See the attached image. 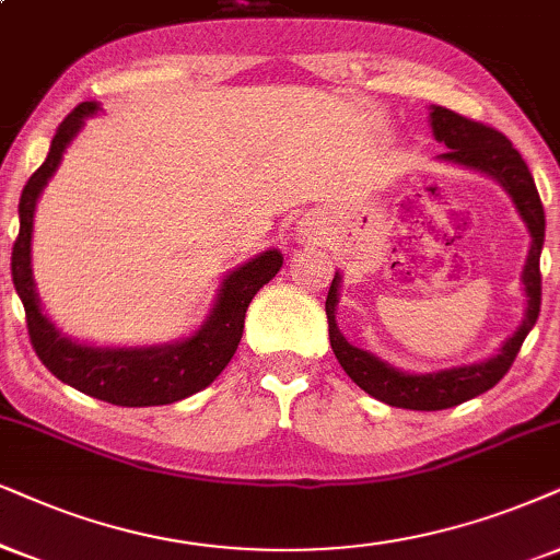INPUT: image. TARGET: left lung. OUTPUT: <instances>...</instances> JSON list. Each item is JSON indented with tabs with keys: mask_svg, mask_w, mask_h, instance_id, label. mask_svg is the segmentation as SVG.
I'll use <instances>...</instances> for the list:
<instances>
[{
	"mask_svg": "<svg viewBox=\"0 0 560 560\" xmlns=\"http://www.w3.org/2000/svg\"><path fill=\"white\" fill-rule=\"evenodd\" d=\"M429 121L431 131H434V139L447 144V152L439 154V160L478 170V173H486L491 175L493 180H499L506 194L512 196L522 222L527 224L533 243H529L527 264L522 268V284H525L527 294L525 320H522L520 328L514 330V336H509L497 357L486 359V362L452 366V370H439L429 374L400 372L387 362H382L374 353L346 341L336 323L341 273L332 276L328 300H325V315H328L330 346L338 364H341L343 372L349 374L364 393H370L372 398L387 402V406L410 410L452 408L476 398L480 393L491 390V387L509 372V366L514 364L527 332L533 330V325L537 323L542 294L540 253L545 243V211L527 162L522 160V154L514 150L512 141H509L504 133L491 129V126L470 121V118L459 116V113L450 108H442V105H431Z\"/></svg>",
	"mask_w": 560,
	"mask_h": 560,
	"instance_id": "8db88e82",
	"label": "left lung"
}]
</instances>
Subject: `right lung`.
Wrapping results in <instances>:
<instances>
[{"instance_id":"obj_1","label":"right lung","mask_w":560,"mask_h":560,"mask_svg":"<svg viewBox=\"0 0 560 560\" xmlns=\"http://www.w3.org/2000/svg\"><path fill=\"white\" fill-rule=\"evenodd\" d=\"M97 110L101 105L92 101L77 105L56 129L44 165L25 183L18 207L20 235L12 247V284L23 300L27 336L48 372L74 390L113 406H167L203 390L222 374L243 338L247 304L260 287L279 273L284 258L279 250H266L224 276L207 323L183 341L162 346H88L61 336V330L44 315L35 292L31 268L33 214L38 196L59 167L63 150L80 133L84 118L95 116Z\"/></svg>"}]
</instances>
